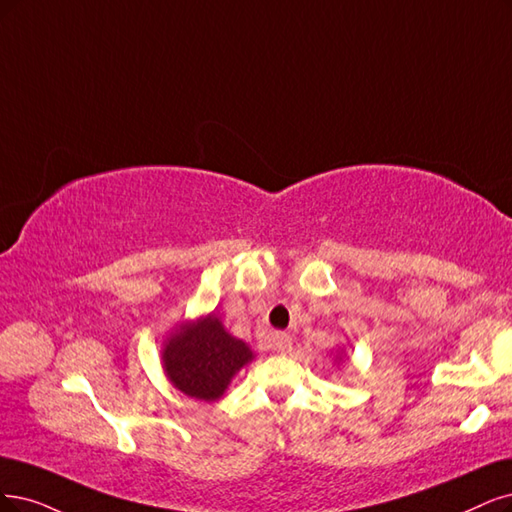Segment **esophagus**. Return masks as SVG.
Listing matches in <instances>:
<instances>
[{
  "label": "esophagus",
  "instance_id": "obj_1",
  "mask_svg": "<svg viewBox=\"0 0 512 512\" xmlns=\"http://www.w3.org/2000/svg\"><path fill=\"white\" fill-rule=\"evenodd\" d=\"M272 344L278 354H289L293 350V337L289 333H276L272 337Z\"/></svg>",
  "mask_w": 512,
  "mask_h": 512
}]
</instances>
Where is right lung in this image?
I'll use <instances>...</instances> for the list:
<instances>
[{
	"label": "right lung",
	"mask_w": 512,
	"mask_h": 512,
	"mask_svg": "<svg viewBox=\"0 0 512 512\" xmlns=\"http://www.w3.org/2000/svg\"><path fill=\"white\" fill-rule=\"evenodd\" d=\"M253 358V350L242 339L227 333L215 314H208L179 325L166 339L162 367L177 390L196 401L213 403Z\"/></svg>",
	"instance_id": "add662e5"
}]
</instances>
